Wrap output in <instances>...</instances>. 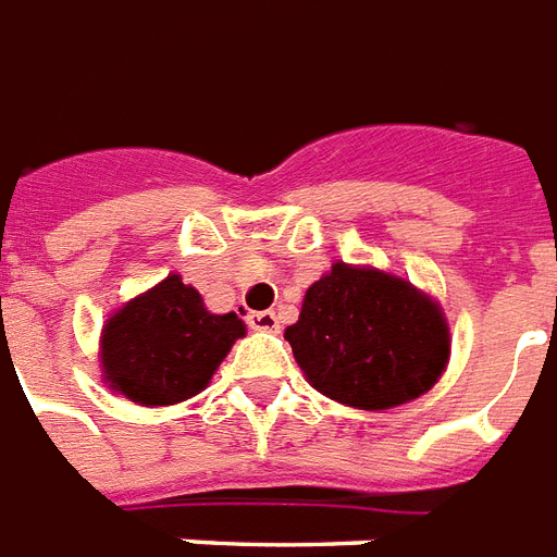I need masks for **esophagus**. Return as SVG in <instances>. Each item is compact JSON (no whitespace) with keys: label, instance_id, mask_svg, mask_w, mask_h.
Wrapping results in <instances>:
<instances>
[{"label":"esophagus","instance_id":"obj_1","mask_svg":"<svg viewBox=\"0 0 557 557\" xmlns=\"http://www.w3.org/2000/svg\"><path fill=\"white\" fill-rule=\"evenodd\" d=\"M247 324H250L252 331L278 333V315L273 310H256V313L247 315Z\"/></svg>","mask_w":557,"mask_h":557}]
</instances>
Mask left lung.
<instances>
[{
  "instance_id": "8db88e82",
  "label": "left lung",
  "mask_w": 557,
  "mask_h": 557,
  "mask_svg": "<svg viewBox=\"0 0 557 557\" xmlns=\"http://www.w3.org/2000/svg\"><path fill=\"white\" fill-rule=\"evenodd\" d=\"M284 339L319 394L362 411L422 397L451 350L437 301L405 278L345 261L307 287Z\"/></svg>"
}]
</instances>
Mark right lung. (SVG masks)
Segmentation results:
<instances>
[{"mask_svg":"<svg viewBox=\"0 0 557 557\" xmlns=\"http://www.w3.org/2000/svg\"><path fill=\"white\" fill-rule=\"evenodd\" d=\"M247 333L235 313H209L181 275L126 301L102 324V380L137 405H175L201 394Z\"/></svg>","mask_w":557,"mask_h":557,"instance_id":"obj_1","label":"right lung"}]
</instances>
